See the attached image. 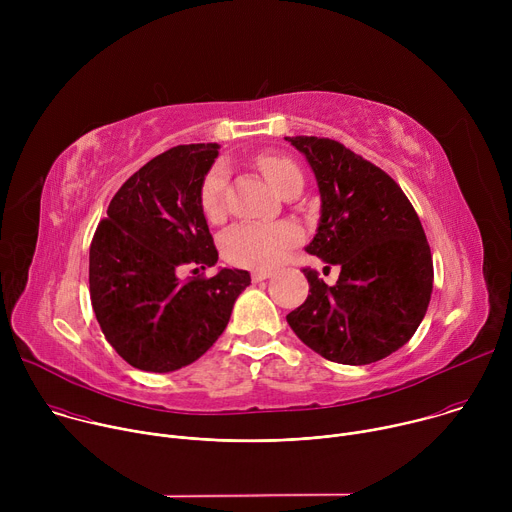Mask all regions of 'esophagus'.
I'll return each mask as SVG.
<instances>
[{
  "label": "esophagus",
  "mask_w": 512,
  "mask_h": 512,
  "mask_svg": "<svg viewBox=\"0 0 512 512\" xmlns=\"http://www.w3.org/2000/svg\"><path fill=\"white\" fill-rule=\"evenodd\" d=\"M251 277H253V281H255V283H259V281H263V279L271 277V271H263V269H259V271H253V273H251Z\"/></svg>",
  "instance_id": "34e87169"
}]
</instances>
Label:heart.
<instances>
[{
	"label": "heart",
	"instance_id": "obj_1",
	"mask_svg": "<svg viewBox=\"0 0 512 512\" xmlns=\"http://www.w3.org/2000/svg\"><path fill=\"white\" fill-rule=\"evenodd\" d=\"M261 172L277 192H285L291 184L302 180V170L285 156H261L257 160ZM229 170L223 162L214 164L200 186V208L208 221H218L225 210V188ZM302 241V231L294 223H239L221 239L223 255L229 263L249 269H269L277 265L291 249Z\"/></svg>",
	"mask_w": 512,
	"mask_h": 512
}]
</instances>
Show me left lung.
Masks as SVG:
<instances>
[{"label": "left lung", "instance_id": "8db88e82", "mask_svg": "<svg viewBox=\"0 0 512 512\" xmlns=\"http://www.w3.org/2000/svg\"><path fill=\"white\" fill-rule=\"evenodd\" d=\"M285 139L306 156L322 200L306 251L340 267L334 285L304 269L310 294L287 324L332 362H377L409 342L429 306L433 261L419 216L389 174L340 141Z\"/></svg>", "mask_w": 512, "mask_h": 512}]
</instances>
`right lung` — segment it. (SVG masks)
Instances as JSON below:
<instances>
[{
    "label": "right lung",
    "instance_id": "1",
    "mask_svg": "<svg viewBox=\"0 0 512 512\" xmlns=\"http://www.w3.org/2000/svg\"><path fill=\"white\" fill-rule=\"evenodd\" d=\"M218 143H190L156 156L113 196L89 253L97 322L131 367L172 373L198 360L231 320L249 271L221 269L182 281L190 265L218 261L200 208V186Z\"/></svg>",
    "mask_w": 512,
    "mask_h": 512
}]
</instances>
